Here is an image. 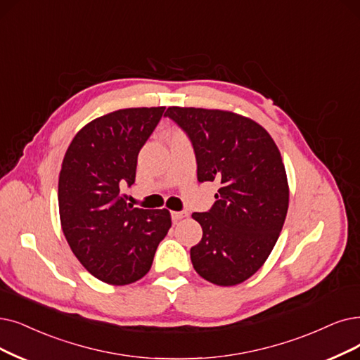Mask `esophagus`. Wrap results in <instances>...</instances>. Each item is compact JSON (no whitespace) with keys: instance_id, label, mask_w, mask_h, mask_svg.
Here are the masks:
<instances>
[{"instance_id":"34e87169","label":"esophagus","mask_w":360,"mask_h":360,"mask_svg":"<svg viewBox=\"0 0 360 360\" xmlns=\"http://www.w3.org/2000/svg\"><path fill=\"white\" fill-rule=\"evenodd\" d=\"M188 215H189V214L186 212V211H172V212H171V219H172V221L177 223V221H180V220L188 217Z\"/></svg>"}]
</instances>
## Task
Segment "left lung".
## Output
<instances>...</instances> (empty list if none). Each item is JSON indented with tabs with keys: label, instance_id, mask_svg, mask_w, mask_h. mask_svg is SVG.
I'll return each instance as SVG.
<instances>
[{
	"label": "left lung",
	"instance_id": "left-lung-1",
	"mask_svg": "<svg viewBox=\"0 0 360 360\" xmlns=\"http://www.w3.org/2000/svg\"><path fill=\"white\" fill-rule=\"evenodd\" d=\"M167 117L188 133L199 181H219L212 208L193 212L202 239L191 250L199 276L233 286L260 269L281 235L290 204L275 140L251 118L221 109L169 106Z\"/></svg>",
	"mask_w": 360,
	"mask_h": 360
}]
</instances>
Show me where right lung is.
Returning <instances> with one entry per match:
<instances>
[{
  "label": "right lung",
  "mask_w": 360,
  "mask_h": 360,
  "mask_svg": "<svg viewBox=\"0 0 360 360\" xmlns=\"http://www.w3.org/2000/svg\"><path fill=\"white\" fill-rule=\"evenodd\" d=\"M165 106L127 108L85 124L59 174V214L72 252L93 276L128 285L150 270L171 227L169 211L127 204L121 186L136 180L137 156Z\"/></svg>",
  "instance_id": "right-lung-1"
}]
</instances>
